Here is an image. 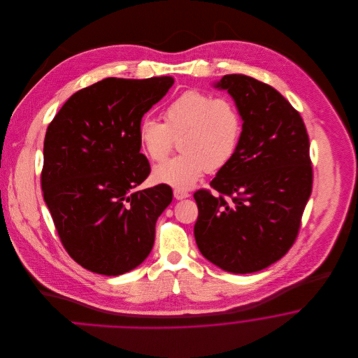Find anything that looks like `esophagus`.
Returning a JSON list of instances; mask_svg holds the SVG:
<instances>
[{
  "instance_id": "obj_1",
  "label": "esophagus",
  "mask_w": 358,
  "mask_h": 358,
  "mask_svg": "<svg viewBox=\"0 0 358 358\" xmlns=\"http://www.w3.org/2000/svg\"><path fill=\"white\" fill-rule=\"evenodd\" d=\"M174 199L176 200H182V199H187L190 194L185 192V190H180V189H174Z\"/></svg>"
}]
</instances>
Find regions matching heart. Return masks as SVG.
Returning a JSON list of instances; mask_svg holds the SVG:
<instances>
[{
	"mask_svg": "<svg viewBox=\"0 0 358 358\" xmlns=\"http://www.w3.org/2000/svg\"><path fill=\"white\" fill-rule=\"evenodd\" d=\"M243 129V117L234 101L187 90L165 107L164 123L152 118L139 123L138 142L149 159L162 161L171 152L174 139H178L182 154L155 166L153 180L187 190L205 171H219L234 159Z\"/></svg>",
	"mask_w": 358,
	"mask_h": 358,
	"instance_id": "b5f03b06",
	"label": "heart"
}]
</instances>
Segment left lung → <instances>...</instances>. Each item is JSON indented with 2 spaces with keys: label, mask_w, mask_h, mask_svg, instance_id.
I'll list each match as a JSON object with an SVG mask.
<instances>
[{
  "label": "left lung",
  "mask_w": 358,
  "mask_h": 358,
  "mask_svg": "<svg viewBox=\"0 0 358 358\" xmlns=\"http://www.w3.org/2000/svg\"><path fill=\"white\" fill-rule=\"evenodd\" d=\"M216 87L235 99L244 129L238 153L210 181L217 194H193L194 238L222 270L256 273L286 255L299 234L313 187L310 141L301 114L271 85L232 73Z\"/></svg>",
  "instance_id": "left-lung-1"
}]
</instances>
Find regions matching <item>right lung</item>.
<instances>
[{"mask_svg":"<svg viewBox=\"0 0 358 358\" xmlns=\"http://www.w3.org/2000/svg\"><path fill=\"white\" fill-rule=\"evenodd\" d=\"M173 83L171 76L103 79L75 92L47 129L43 196L63 247L85 270L127 273L153 248L173 192L164 184L133 192L150 174L138 127Z\"/></svg>","mask_w":358,"mask_h":358,"instance_id":"add662e5","label":"right lung"}]
</instances>
